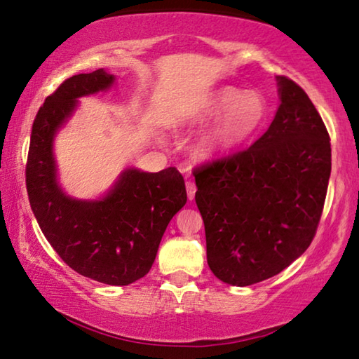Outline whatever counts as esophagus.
Here are the masks:
<instances>
[{"instance_id":"esophagus-1","label":"esophagus","mask_w":359,"mask_h":359,"mask_svg":"<svg viewBox=\"0 0 359 359\" xmlns=\"http://www.w3.org/2000/svg\"><path fill=\"white\" fill-rule=\"evenodd\" d=\"M195 193H196L195 182L187 180V196H189V200H193V198H195Z\"/></svg>"}]
</instances>
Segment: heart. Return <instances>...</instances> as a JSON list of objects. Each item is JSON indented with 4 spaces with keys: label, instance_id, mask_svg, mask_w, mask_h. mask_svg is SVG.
Listing matches in <instances>:
<instances>
[{
    "label": "heart",
    "instance_id": "1",
    "mask_svg": "<svg viewBox=\"0 0 359 359\" xmlns=\"http://www.w3.org/2000/svg\"><path fill=\"white\" fill-rule=\"evenodd\" d=\"M219 118L200 140V151L206 156L238 149L257 135L269 118V105L262 94L235 88H224L204 102L195 121L208 123Z\"/></svg>",
    "mask_w": 359,
    "mask_h": 359
}]
</instances>
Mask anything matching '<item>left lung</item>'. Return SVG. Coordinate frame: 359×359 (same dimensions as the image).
<instances>
[{"mask_svg":"<svg viewBox=\"0 0 359 359\" xmlns=\"http://www.w3.org/2000/svg\"><path fill=\"white\" fill-rule=\"evenodd\" d=\"M281 105L248 149L196 166L210 271L233 286L278 275L310 246L331 175V137L305 90L278 76Z\"/></svg>","mask_w":359,"mask_h":359,"instance_id":"left-lung-1","label":"left lung"}]
</instances>
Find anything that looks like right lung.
<instances>
[{
  "label": "right lung",
  "mask_w": 359,
  "mask_h": 359,
  "mask_svg": "<svg viewBox=\"0 0 359 359\" xmlns=\"http://www.w3.org/2000/svg\"><path fill=\"white\" fill-rule=\"evenodd\" d=\"M113 75L104 68L65 79L39 107L32 126L25 166L28 200L38 225L59 257L79 275L111 286L144 278L159 241L187 190L175 168L156 174L124 170L102 201L65 196L55 180L53 139L76 107V99L107 89Z\"/></svg>",
  "instance_id": "right-lung-1"
}]
</instances>
